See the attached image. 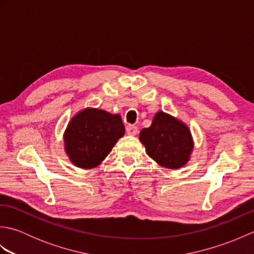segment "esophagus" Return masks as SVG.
I'll return each mask as SVG.
<instances>
[{
    "label": "esophagus",
    "instance_id": "obj_1",
    "mask_svg": "<svg viewBox=\"0 0 254 254\" xmlns=\"http://www.w3.org/2000/svg\"><path fill=\"white\" fill-rule=\"evenodd\" d=\"M126 130H127V133L128 134V135H136L137 134V127L134 126H127L126 127Z\"/></svg>",
    "mask_w": 254,
    "mask_h": 254
}]
</instances>
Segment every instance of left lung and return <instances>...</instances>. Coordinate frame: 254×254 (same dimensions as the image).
I'll list each match as a JSON object with an SVG mask.
<instances>
[{
    "label": "left lung",
    "instance_id": "1",
    "mask_svg": "<svg viewBox=\"0 0 254 254\" xmlns=\"http://www.w3.org/2000/svg\"><path fill=\"white\" fill-rule=\"evenodd\" d=\"M147 155L160 166L179 169L185 166L193 149L190 130L185 123L159 111L155 115L152 126L139 133Z\"/></svg>",
    "mask_w": 254,
    "mask_h": 254
}]
</instances>
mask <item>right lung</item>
<instances>
[{
    "label": "right lung",
    "instance_id": "add662e5",
    "mask_svg": "<svg viewBox=\"0 0 254 254\" xmlns=\"http://www.w3.org/2000/svg\"><path fill=\"white\" fill-rule=\"evenodd\" d=\"M124 132L119 115L87 108L68 123L64 133L65 152L75 166L84 169L94 168L111 152Z\"/></svg>",
    "mask_w": 254,
    "mask_h": 254
}]
</instances>
